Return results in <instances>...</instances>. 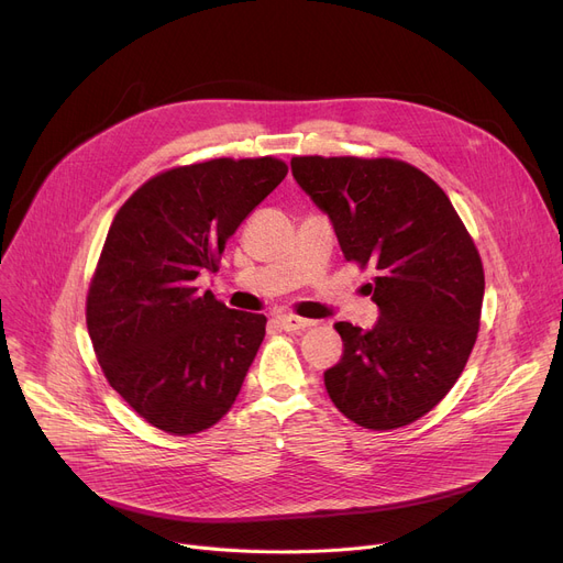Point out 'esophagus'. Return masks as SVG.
I'll return each instance as SVG.
<instances>
[{
	"instance_id": "1",
	"label": "esophagus",
	"mask_w": 563,
	"mask_h": 563,
	"mask_svg": "<svg viewBox=\"0 0 563 563\" xmlns=\"http://www.w3.org/2000/svg\"><path fill=\"white\" fill-rule=\"evenodd\" d=\"M276 321H278V327L283 331H291V333L303 331V329H308L310 323H312L310 319H303V317H297V314H278Z\"/></svg>"
}]
</instances>
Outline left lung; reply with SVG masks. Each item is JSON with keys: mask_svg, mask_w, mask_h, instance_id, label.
<instances>
[{"mask_svg": "<svg viewBox=\"0 0 563 563\" xmlns=\"http://www.w3.org/2000/svg\"><path fill=\"white\" fill-rule=\"evenodd\" d=\"M346 262L372 266L374 329L338 321L344 353L323 372L331 401L365 429H399L440 404L477 342L484 266L448 194L390 157H291Z\"/></svg>", "mask_w": 563, "mask_h": 563, "instance_id": "left-lung-1", "label": "left lung"}]
</instances>
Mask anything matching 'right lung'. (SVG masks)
<instances>
[{
	"instance_id": "add662e5",
	"label": "right lung",
	"mask_w": 563,
	"mask_h": 563,
	"mask_svg": "<svg viewBox=\"0 0 563 563\" xmlns=\"http://www.w3.org/2000/svg\"><path fill=\"white\" fill-rule=\"evenodd\" d=\"M287 175L276 157L210 159L151 177L118 210L86 297L109 386L166 433L214 427L242 390L266 317L230 310L196 278Z\"/></svg>"
}]
</instances>
